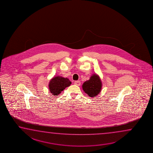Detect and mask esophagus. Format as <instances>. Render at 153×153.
<instances>
[{
    "label": "esophagus",
    "instance_id": "obj_1",
    "mask_svg": "<svg viewBox=\"0 0 153 153\" xmlns=\"http://www.w3.org/2000/svg\"><path fill=\"white\" fill-rule=\"evenodd\" d=\"M74 84L76 85H77V86H80V84H81V82H80V81H75L74 82Z\"/></svg>",
    "mask_w": 153,
    "mask_h": 153
}]
</instances>
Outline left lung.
I'll list each match as a JSON object with an SVG mask.
<instances>
[{
	"label": "left lung",
	"instance_id": "left-lung-1",
	"mask_svg": "<svg viewBox=\"0 0 153 153\" xmlns=\"http://www.w3.org/2000/svg\"><path fill=\"white\" fill-rule=\"evenodd\" d=\"M82 89L84 92L90 97H96L99 94L102 87V82L100 78L97 74H93L90 79L82 84Z\"/></svg>",
	"mask_w": 153,
	"mask_h": 153
}]
</instances>
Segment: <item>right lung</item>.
<instances>
[{
    "label": "right lung",
    "instance_id": "obj_1",
    "mask_svg": "<svg viewBox=\"0 0 153 153\" xmlns=\"http://www.w3.org/2000/svg\"><path fill=\"white\" fill-rule=\"evenodd\" d=\"M72 84L68 78L61 76H55L51 79L49 83V90L54 96H58L66 87Z\"/></svg>",
    "mask_w": 153,
    "mask_h": 153
}]
</instances>
